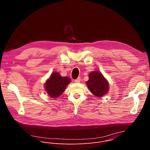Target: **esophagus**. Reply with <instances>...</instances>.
I'll return each instance as SVG.
<instances>
[{"mask_svg": "<svg viewBox=\"0 0 150 150\" xmlns=\"http://www.w3.org/2000/svg\"><path fill=\"white\" fill-rule=\"evenodd\" d=\"M80 81H81V78H80V77H78L77 79H75V82L78 83V82H79Z\"/></svg>", "mask_w": 150, "mask_h": 150, "instance_id": "obj_1", "label": "esophagus"}]
</instances>
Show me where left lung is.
Listing matches in <instances>:
<instances>
[{
  "instance_id": "1",
  "label": "left lung",
  "mask_w": 150,
  "mask_h": 150,
  "mask_svg": "<svg viewBox=\"0 0 150 150\" xmlns=\"http://www.w3.org/2000/svg\"><path fill=\"white\" fill-rule=\"evenodd\" d=\"M90 91L98 97L108 93L109 83L101 72H91L89 74V80L86 82Z\"/></svg>"
}]
</instances>
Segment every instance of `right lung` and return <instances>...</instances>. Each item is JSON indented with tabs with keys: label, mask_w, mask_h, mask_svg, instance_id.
Segmentation results:
<instances>
[{
	"label": "right lung",
	"mask_w": 150,
	"mask_h": 150,
	"mask_svg": "<svg viewBox=\"0 0 150 150\" xmlns=\"http://www.w3.org/2000/svg\"><path fill=\"white\" fill-rule=\"evenodd\" d=\"M71 80L68 77H62L58 72H53L45 83V89L52 98L60 96L65 91Z\"/></svg>",
	"instance_id": "add662e5"
}]
</instances>
